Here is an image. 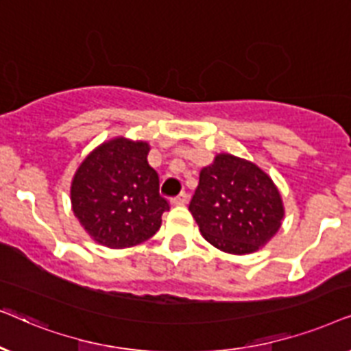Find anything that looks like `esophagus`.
Here are the masks:
<instances>
[{
    "mask_svg": "<svg viewBox=\"0 0 351 351\" xmlns=\"http://www.w3.org/2000/svg\"><path fill=\"white\" fill-rule=\"evenodd\" d=\"M186 202H188V194L186 193H181L178 197L171 199V205H184Z\"/></svg>",
    "mask_w": 351,
    "mask_h": 351,
    "instance_id": "obj_1",
    "label": "esophagus"
}]
</instances>
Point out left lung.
Listing matches in <instances>:
<instances>
[{"label":"left lung","instance_id":"8db88e82","mask_svg":"<svg viewBox=\"0 0 351 351\" xmlns=\"http://www.w3.org/2000/svg\"><path fill=\"white\" fill-rule=\"evenodd\" d=\"M200 234L232 255L258 252L282 224L284 202L268 173L232 154H217L200 170L189 204Z\"/></svg>","mask_w":351,"mask_h":351}]
</instances>
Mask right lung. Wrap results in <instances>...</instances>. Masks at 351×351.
<instances>
[{
	"instance_id": "right-lung-1",
	"label": "right lung",
	"mask_w": 351,
	"mask_h": 351,
	"mask_svg": "<svg viewBox=\"0 0 351 351\" xmlns=\"http://www.w3.org/2000/svg\"><path fill=\"white\" fill-rule=\"evenodd\" d=\"M147 141L112 138L93 149L70 184L73 215L97 244L127 249L158 231L168 202L147 163Z\"/></svg>"
}]
</instances>
